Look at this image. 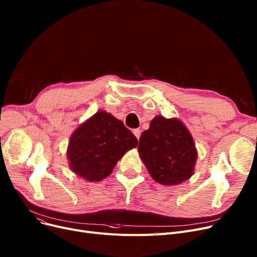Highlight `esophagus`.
<instances>
[{
	"label": "esophagus",
	"instance_id": "obj_1",
	"mask_svg": "<svg viewBox=\"0 0 257 257\" xmlns=\"http://www.w3.org/2000/svg\"><path fill=\"white\" fill-rule=\"evenodd\" d=\"M133 134H134V136L137 137V139H138V140H140L142 132H141V130H140V129H134V130H133Z\"/></svg>",
	"mask_w": 257,
	"mask_h": 257
}]
</instances>
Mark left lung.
<instances>
[{
  "label": "left lung",
  "mask_w": 257,
  "mask_h": 257,
  "mask_svg": "<svg viewBox=\"0 0 257 257\" xmlns=\"http://www.w3.org/2000/svg\"><path fill=\"white\" fill-rule=\"evenodd\" d=\"M139 154L151 177L163 185L190 179L198 152L191 132L176 117L156 115L140 139Z\"/></svg>",
  "instance_id": "obj_1"
}]
</instances>
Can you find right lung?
<instances>
[{
	"mask_svg": "<svg viewBox=\"0 0 257 257\" xmlns=\"http://www.w3.org/2000/svg\"><path fill=\"white\" fill-rule=\"evenodd\" d=\"M137 146L138 139L123 121L100 110L73 132L66 156L76 175L88 182H99L109 176L117 161Z\"/></svg>",
	"mask_w": 257,
	"mask_h": 257,
	"instance_id": "obj_1",
	"label": "right lung"
}]
</instances>
